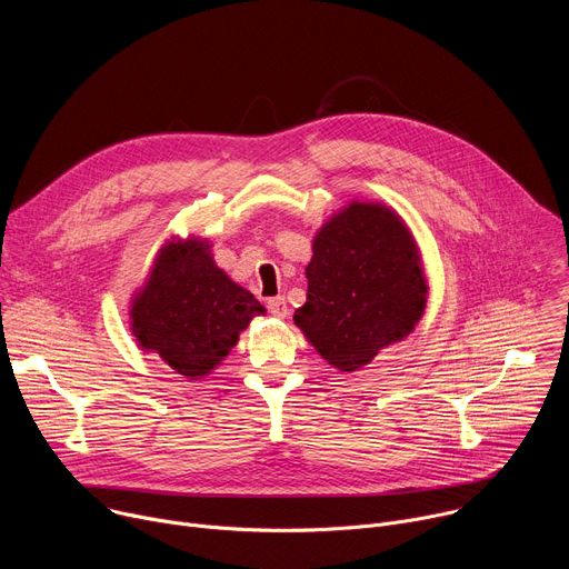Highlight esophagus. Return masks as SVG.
Wrapping results in <instances>:
<instances>
[{
	"mask_svg": "<svg viewBox=\"0 0 569 569\" xmlns=\"http://www.w3.org/2000/svg\"><path fill=\"white\" fill-rule=\"evenodd\" d=\"M268 310L274 315V317H288V306H286V297H272L268 299Z\"/></svg>",
	"mask_w": 569,
	"mask_h": 569,
	"instance_id": "1",
	"label": "esophagus"
}]
</instances>
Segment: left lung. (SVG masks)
Masks as SVG:
<instances>
[{"label": "left lung", "instance_id": "8db88e82", "mask_svg": "<svg viewBox=\"0 0 569 569\" xmlns=\"http://www.w3.org/2000/svg\"><path fill=\"white\" fill-rule=\"evenodd\" d=\"M306 279L295 323L340 371H356L408 338L426 310L417 242L400 216L378 202H351L317 231Z\"/></svg>", "mask_w": 569, "mask_h": 569}]
</instances>
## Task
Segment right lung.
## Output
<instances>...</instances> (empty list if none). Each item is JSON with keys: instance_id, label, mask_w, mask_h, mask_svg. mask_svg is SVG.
<instances>
[{"instance_id": "1", "label": "right lung", "mask_w": 569, "mask_h": 569, "mask_svg": "<svg viewBox=\"0 0 569 569\" xmlns=\"http://www.w3.org/2000/svg\"><path fill=\"white\" fill-rule=\"evenodd\" d=\"M259 312L266 308L254 295L213 263L207 240L187 238L159 250L130 319L143 351L196 380L220 365Z\"/></svg>"}]
</instances>
